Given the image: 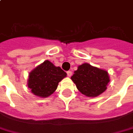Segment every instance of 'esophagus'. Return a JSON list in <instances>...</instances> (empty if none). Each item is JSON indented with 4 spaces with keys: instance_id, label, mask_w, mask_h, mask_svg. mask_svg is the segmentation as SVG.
Segmentation results:
<instances>
[{
    "instance_id": "34e87169",
    "label": "esophagus",
    "mask_w": 133,
    "mask_h": 133,
    "mask_svg": "<svg viewBox=\"0 0 133 133\" xmlns=\"http://www.w3.org/2000/svg\"><path fill=\"white\" fill-rule=\"evenodd\" d=\"M72 74V73L71 71H68V72H67V75H68V77H71Z\"/></svg>"
}]
</instances>
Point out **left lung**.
Returning a JSON list of instances; mask_svg holds the SVG:
<instances>
[{"label":"left lung","mask_w":133,"mask_h":133,"mask_svg":"<svg viewBox=\"0 0 133 133\" xmlns=\"http://www.w3.org/2000/svg\"><path fill=\"white\" fill-rule=\"evenodd\" d=\"M71 79L82 94L88 97H95L102 94L110 82L108 72L87 63L78 66Z\"/></svg>","instance_id":"8db88e82"}]
</instances>
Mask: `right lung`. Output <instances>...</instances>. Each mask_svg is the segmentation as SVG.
I'll list each match as a JSON object with an SVG mask.
<instances>
[{
	"label": "right lung",
	"instance_id": "1",
	"mask_svg": "<svg viewBox=\"0 0 133 133\" xmlns=\"http://www.w3.org/2000/svg\"><path fill=\"white\" fill-rule=\"evenodd\" d=\"M66 75L60 67L45 61L29 72L27 86L34 95L48 97L56 90L59 82Z\"/></svg>",
	"mask_w": 133,
	"mask_h": 133
}]
</instances>
